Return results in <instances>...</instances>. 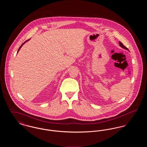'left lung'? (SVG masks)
Instances as JSON below:
<instances>
[{
	"mask_svg": "<svg viewBox=\"0 0 147 147\" xmlns=\"http://www.w3.org/2000/svg\"><path fill=\"white\" fill-rule=\"evenodd\" d=\"M119 46L122 47V48H123V49H127V50H128V49L126 47H125L122 43L121 42H119Z\"/></svg>",
	"mask_w": 147,
	"mask_h": 147,
	"instance_id": "left-lung-1",
	"label": "left lung"
}]
</instances>
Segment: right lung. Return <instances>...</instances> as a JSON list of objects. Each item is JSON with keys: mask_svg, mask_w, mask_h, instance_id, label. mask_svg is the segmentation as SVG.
Returning a JSON list of instances; mask_svg holds the SVG:
<instances>
[{"mask_svg": "<svg viewBox=\"0 0 147 147\" xmlns=\"http://www.w3.org/2000/svg\"><path fill=\"white\" fill-rule=\"evenodd\" d=\"M30 40V39H29V40H27V41H25V42H24V43H22V45H21V46H20V47H19V50H18V52H19V50H20V49H21V47H22V45H24V44H25V43H26V42H28V41H29V40Z\"/></svg>", "mask_w": 147, "mask_h": 147, "instance_id": "add662e5", "label": "right lung"}]
</instances>
